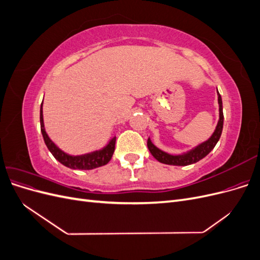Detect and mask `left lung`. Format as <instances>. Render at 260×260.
<instances>
[{"instance_id": "left-lung-1", "label": "left lung", "mask_w": 260, "mask_h": 260, "mask_svg": "<svg viewBox=\"0 0 260 260\" xmlns=\"http://www.w3.org/2000/svg\"><path fill=\"white\" fill-rule=\"evenodd\" d=\"M217 94H218V104H219V120L217 123V127L214 133L211 135V137L208 140H206L205 142L199 144L198 146L190 149V151H187L183 154H179V155H171L161 151V149H159L158 147H156L152 143L151 139L148 138L147 147L149 149V152H151V154L157 160L166 165H174V166H187V165H192L203 159L204 157L207 156L212 149H214V147L218 143L220 137H221L222 128H223L222 100H221V96H220L218 90H217Z\"/></svg>"}]
</instances>
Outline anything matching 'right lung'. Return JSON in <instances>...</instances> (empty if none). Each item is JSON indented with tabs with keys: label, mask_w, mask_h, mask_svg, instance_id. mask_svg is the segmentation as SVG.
<instances>
[{
	"label": "right lung",
	"mask_w": 260,
	"mask_h": 260,
	"mask_svg": "<svg viewBox=\"0 0 260 260\" xmlns=\"http://www.w3.org/2000/svg\"><path fill=\"white\" fill-rule=\"evenodd\" d=\"M40 124H41V132L44 139L45 145L48 146L49 151L57 159L60 164L64 166L72 168V169H80V170H91L94 168H99L101 166H104L109 160L112 159V156L115 151V143H116V137H114L108 144L103 148L99 149V151H94L88 154L83 155H69L61 151L59 147L56 146L53 141L49 138L48 133L44 128L43 122V111H42V104L40 108Z\"/></svg>",
	"instance_id": "add662e5"
}]
</instances>
